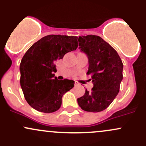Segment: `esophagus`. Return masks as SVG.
Masks as SVG:
<instances>
[{"mask_svg":"<svg viewBox=\"0 0 146 146\" xmlns=\"http://www.w3.org/2000/svg\"><path fill=\"white\" fill-rule=\"evenodd\" d=\"M80 85L79 82H78L77 81H75V85H76V86H77V85Z\"/></svg>","mask_w":146,"mask_h":146,"instance_id":"1","label":"esophagus"}]
</instances>
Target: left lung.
<instances>
[{"mask_svg":"<svg viewBox=\"0 0 146 146\" xmlns=\"http://www.w3.org/2000/svg\"><path fill=\"white\" fill-rule=\"evenodd\" d=\"M79 46L88 57V75L93 88L78 99L84 111L99 112L107 109L118 95L123 79V63L115 49L100 36H79Z\"/></svg>","mask_w":146,"mask_h":146,"instance_id":"1","label":"left lung"}]
</instances>
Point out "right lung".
Listing matches in <instances>:
<instances>
[{"label":"right lung","mask_w":146,"mask_h":146,"mask_svg":"<svg viewBox=\"0 0 146 146\" xmlns=\"http://www.w3.org/2000/svg\"><path fill=\"white\" fill-rule=\"evenodd\" d=\"M77 48V36L51 35L27 50L20 63V81L25 98L32 108L52 113L61 107L63 95L73 88L74 81L54 78L57 71L55 63Z\"/></svg>","instance_id":"right-lung-1"}]
</instances>
